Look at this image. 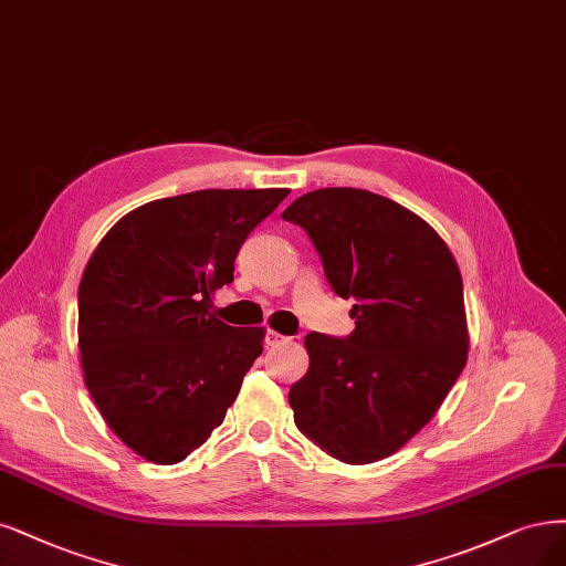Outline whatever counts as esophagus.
Segmentation results:
<instances>
[{
  "label": "esophagus",
  "instance_id": "obj_1",
  "mask_svg": "<svg viewBox=\"0 0 566 566\" xmlns=\"http://www.w3.org/2000/svg\"><path fill=\"white\" fill-rule=\"evenodd\" d=\"M287 342H290V337L279 335V333H274V329H269V333H266V346H281V344H287Z\"/></svg>",
  "mask_w": 566,
  "mask_h": 566
}]
</instances>
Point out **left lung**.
I'll return each instance as SVG.
<instances>
[{"label":"left lung","instance_id":"8db88e82","mask_svg":"<svg viewBox=\"0 0 566 566\" xmlns=\"http://www.w3.org/2000/svg\"><path fill=\"white\" fill-rule=\"evenodd\" d=\"M314 241L339 297L344 339L308 333L287 400L300 431L344 463L396 454L433 419L469 360L457 260L412 210L367 189L325 187L283 210Z\"/></svg>","mask_w":566,"mask_h":566}]
</instances>
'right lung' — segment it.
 I'll return each mask as SVG.
<instances>
[{"mask_svg":"<svg viewBox=\"0 0 566 566\" xmlns=\"http://www.w3.org/2000/svg\"><path fill=\"white\" fill-rule=\"evenodd\" d=\"M290 189H201L130 210L80 283V350L105 423L147 461H185L224 421L264 327H231L212 292Z\"/></svg>","mask_w":566,"mask_h":566,"instance_id":"right-lung-1","label":"right lung"}]
</instances>
